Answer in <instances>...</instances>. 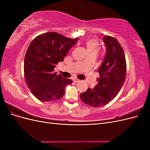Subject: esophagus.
Segmentation results:
<instances>
[{
	"label": "esophagus",
	"mask_w": 150,
	"mask_h": 150,
	"mask_svg": "<svg viewBox=\"0 0 150 150\" xmlns=\"http://www.w3.org/2000/svg\"><path fill=\"white\" fill-rule=\"evenodd\" d=\"M73 81L74 83H78V82H79L80 80L78 79H77V78H75V79H73Z\"/></svg>",
	"instance_id": "34e87169"
}]
</instances>
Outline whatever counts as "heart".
Returning <instances> with one entry per match:
<instances>
[{"label": "heart", "mask_w": 150, "mask_h": 150, "mask_svg": "<svg viewBox=\"0 0 150 150\" xmlns=\"http://www.w3.org/2000/svg\"><path fill=\"white\" fill-rule=\"evenodd\" d=\"M86 46L89 53L97 52L99 48L98 42L94 39H90L86 40Z\"/></svg>", "instance_id": "heart-1"}]
</instances>
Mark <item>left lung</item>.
Listing matches in <instances>:
<instances>
[{
  "mask_svg": "<svg viewBox=\"0 0 150 150\" xmlns=\"http://www.w3.org/2000/svg\"><path fill=\"white\" fill-rule=\"evenodd\" d=\"M103 42L106 47L105 57L98 69V84L80 94L81 100L94 108L106 105L114 99L123 85L126 74V62L123 49L113 37L106 35Z\"/></svg>",
  "mask_w": 150,
  "mask_h": 150,
  "instance_id": "8db88e82",
  "label": "left lung"
}]
</instances>
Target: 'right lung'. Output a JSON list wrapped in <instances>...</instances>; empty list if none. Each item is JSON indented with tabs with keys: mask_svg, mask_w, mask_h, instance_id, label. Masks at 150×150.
Masks as SVG:
<instances>
[{
	"mask_svg": "<svg viewBox=\"0 0 150 150\" xmlns=\"http://www.w3.org/2000/svg\"><path fill=\"white\" fill-rule=\"evenodd\" d=\"M78 40L54 32L37 36L30 44L24 59V77L34 96L43 102H54L65 93L71 79L54 72L58 62L64 61L69 49Z\"/></svg>",
	"mask_w": 150,
	"mask_h": 150,
	"instance_id": "add662e5",
	"label": "right lung"
}]
</instances>
